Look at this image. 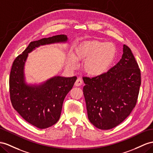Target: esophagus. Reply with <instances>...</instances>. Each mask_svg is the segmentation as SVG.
<instances>
[{
	"instance_id": "esophagus-1",
	"label": "esophagus",
	"mask_w": 153,
	"mask_h": 153,
	"mask_svg": "<svg viewBox=\"0 0 153 153\" xmlns=\"http://www.w3.org/2000/svg\"><path fill=\"white\" fill-rule=\"evenodd\" d=\"M82 83H83V81L81 80V78H77V79L76 80L75 83V85L77 86V87H79V86L82 85Z\"/></svg>"
}]
</instances>
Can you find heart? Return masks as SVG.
I'll return each instance as SVG.
<instances>
[{
  "mask_svg": "<svg viewBox=\"0 0 153 153\" xmlns=\"http://www.w3.org/2000/svg\"><path fill=\"white\" fill-rule=\"evenodd\" d=\"M116 55V47L111 42L89 41L81 43L74 54L67 58V66L74 69L78 66L77 61H84L85 72L91 76H99L106 73L111 68Z\"/></svg>",
  "mask_w": 153,
  "mask_h": 153,
  "instance_id": "heart-1",
  "label": "heart"
}]
</instances>
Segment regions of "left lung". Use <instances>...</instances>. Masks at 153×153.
<instances>
[{"instance_id":"1","label":"left lung","mask_w":153,"mask_h":153,"mask_svg":"<svg viewBox=\"0 0 153 153\" xmlns=\"http://www.w3.org/2000/svg\"><path fill=\"white\" fill-rule=\"evenodd\" d=\"M83 87L88 118L102 130L116 127L136 106L141 85V74L131 49L123 46L117 63L102 75L84 77Z\"/></svg>"}]
</instances>
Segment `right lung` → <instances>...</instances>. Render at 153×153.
<instances>
[{
  "label": "right lung",
  "mask_w": 153,
  "mask_h": 153,
  "mask_svg": "<svg viewBox=\"0 0 153 153\" xmlns=\"http://www.w3.org/2000/svg\"><path fill=\"white\" fill-rule=\"evenodd\" d=\"M68 41L67 36L58 35L31 42L13 62L10 76L11 104L26 121L39 128L50 127L59 120L65 97L77 77L56 76L39 84L28 83L25 66L28 53L41 46Z\"/></svg>",
  "instance_id": "1"
}]
</instances>
